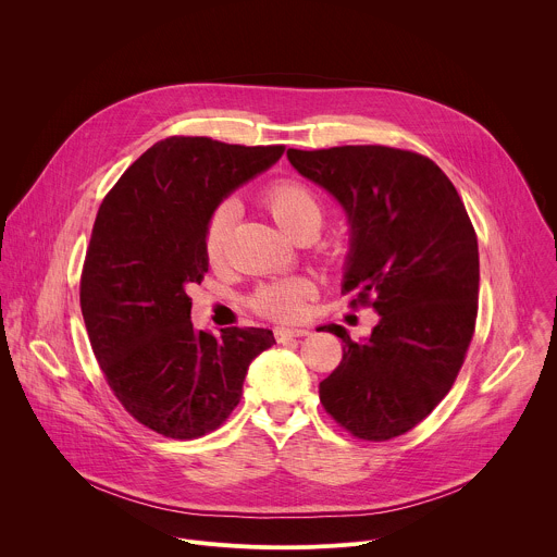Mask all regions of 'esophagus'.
I'll return each instance as SVG.
<instances>
[{"label":"esophagus","mask_w":557,"mask_h":557,"mask_svg":"<svg viewBox=\"0 0 557 557\" xmlns=\"http://www.w3.org/2000/svg\"><path fill=\"white\" fill-rule=\"evenodd\" d=\"M310 334L308 327H275V338L284 341V338H293V336H306Z\"/></svg>","instance_id":"obj_1"}]
</instances>
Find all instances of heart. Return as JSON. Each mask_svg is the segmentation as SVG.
<instances>
[{
	"mask_svg": "<svg viewBox=\"0 0 557 557\" xmlns=\"http://www.w3.org/2000/svg\"><path fill=\"white\" fill-rule=\"evenodd\" d=\"M262 208L271 214L277 227L295 238L301 232H314L323 219V206L308 183L299 178H275L260 193ZM236 216L232 201H223L214 208L206 227V251L212 262H221L227 253L230 230ZM312 286L306 280L293 277L258 288L253 295V308L277 321H295L306 312V301Z\"/></svg>",
	"mask_w": 557,
	"mask_h": 557,
	"instance_id": "obj_1",
	"label": "heart"
}]
</instances>
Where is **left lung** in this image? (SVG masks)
Returning <instances> with one entry per match:
<instances>
[{"label":"left lung","mask_w":557,"mask_h":557,"mask_svg":"<svg viewBox=\"0 0 557 557\" xmlns=\"http://www.w3.org/2000/svg\"><path fill=\"white\" fill-rule=\"evenodd\" d=\"M288 161L345 210L351 240L341 293L381 321L345 347L319 400L358 440L387 442L450 392L474 334L476 234L450 178L429 157L392 146L288 148Z\"/></svg>","instance_id":"1"}]
</instances>
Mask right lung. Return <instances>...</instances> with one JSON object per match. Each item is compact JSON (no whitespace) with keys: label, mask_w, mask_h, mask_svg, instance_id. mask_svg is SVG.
<instances>
[{"label":"right lung","mask_w":557,"mask_h":557,"mask_svg":"<svg viewBox=\"0 0 557 557\" xmlns=\"http://www.w3.org/2000/svg\"><path fill=\"white\" fill-rule=\"evenodd\" d=\"M284 146L172 135L152 144L104 197L81 275V310L104 381L146 429L197 440L238 407L264 327L195 330L188 288L208 273L206 227L238 185Z\"/></svg>","instance_id":"right-lung-1"}]
</instances>
